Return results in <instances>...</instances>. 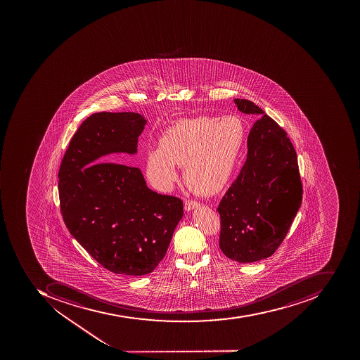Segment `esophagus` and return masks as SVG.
Segmentation results:
<instances>
[{
    "instance_id": "1",
    "label": "esophagus",
    "mask_w": 360,
    "mask_h": 360,
    "mask_svg": "<svg viewBox=\"0 0 360 360\" xmlns=\"http://www.w3.org/2000/svg\"><path fill=\"white\" fill-rule=\"evenodd\" d=\"M199 206V202H197L196 200H193V199H187L186 202H185V210L189 212V210H193L194 208H197Z\"/></svg>"
}]
</instances>
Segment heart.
I'll list each match as a JSON object with an SVG mask.
<instances>
[{
    "label": "heart",
    "instance_id": "obj_1",
    "mask_svg": "<svg viewBox=\"0 0 360 360\" xmlns=\"http://www.w3.org/2000/svg\"><path fill=\"white\" fill-rule=\"evenodd\" d=\"M245 127L240 117H191L164 132L160 148L146 152V176L160 191L177 179L183 166L187 186L198 194L214 195L229 183L243 150Z\"/></svg>",
    "mask_w": 360,
    "mask_h": 360
}]
</instances>
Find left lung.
Here are the masks:
<instances>
[{"label": "left lung", "instance_id": "8db88e82", "mask_svg": "<svg viewBox=\"0 0 360 360\" xmlns=\"http://www.w3.org/2000/svg\"><path fill=\"white\" fill-rule=\"evenodd\" d=\"M235 103L258 120L248 136L247 161L217 208L219 247L231 260L250 263L269 258L283 243L303 186L288 133L250 100Z\"/></svg>", "mask_w": 360, "mask_h": 360}]
</instances>
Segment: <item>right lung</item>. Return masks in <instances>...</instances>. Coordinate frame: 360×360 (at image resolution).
Segmentation results:
<instances>
[{
	"label": "right lung",
	"mask_w": 360,
	"mask_h": 360,
	"mask_svg": "<svg viewBox=\"0 0 360 360\" xmlns=\"http://www.w3.org/2000/svg\"><path fill=\"white\" fill-rule=\"evenodd\" d=\"M146 124L139 113H94L75 133L59 167V202L67 229L115 274L152 272L165 257L184 214L181 199L150 191L140 169L122 165L132 163L124 153H136Z\"/></svg>",
	"instance_id": "add662e5"
}]
</instances>
